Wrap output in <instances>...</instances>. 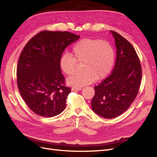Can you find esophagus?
<instances>
[{
    "mask_svg": "<svg viewBox=\"0 0 157 157\" xmlns=\"http://www.w3.org/2000/svg\"><path fill=\"white\" fill-rule=\"evenodd\" d=\"M82 88H77V87H73L71 88V90L72 91H80V90H81Z\"/></svg>",
    "mask_w": 157,
    "mask_h": 157,
    "instance_id": "esophagus-1",
    "label": "esophagus"
}]
</instances>
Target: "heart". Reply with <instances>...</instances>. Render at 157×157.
Listing matches in <instances>:
<instances>
[{
    "label": "heart",
    "instance_id": "obj_1",
    "mask_svg": "<svg viewBox=\"0 0 157 157\" xmlns=\"http://www.w3.org/2000/svg\"><path fill=\"white\" fill-rule=\"evenodd\" d=\"M74 57L65 53L60 59V67L68 75L75 73L78 62H84L82 73H75L67 79V83L80 88L102 79L111 72L115 63V51L106 40L98 39H84L79 40L73 48Z\"/></svg>",
    "mask_w": 157,
    "mask_h": 157
}]
</instances>
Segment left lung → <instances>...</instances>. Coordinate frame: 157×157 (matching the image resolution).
<instances>
[{"label":"left lung","mask_w":157,"mask_h":157,"mask_svg":"<svg viewBox=\"0 0 157 157\" xmlns=\"http://www.w3.org/2000/svg\"><path fill=\"white\" fill-rule=\"evenodd\" d=\"M117 48V59L111 75L94 87L92 109L98 115L114 118L131 105L141 80L140 59L134 47L117 32L110 31Z\"/></svg>","instance_id":"left-lung-1"}]
</instances>
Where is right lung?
<instances>
[{"mask_svg":"<svg viewBox=\"0 0 157 157\" xmlns=\"http://www.w3.org/2000/svg\"><path fill=\"white\" fill-rule=\"evenodd\" d=\"M80 35L67 31H43L29 40L19 58L17 86L21 97L35 114L59 115L71 89L65 86L60 59L64 50Z\"/></svg>","mask_w":157,"mask_h":157,"instance_id":"right-lung-1","label":"right lung"}]
</instances>
